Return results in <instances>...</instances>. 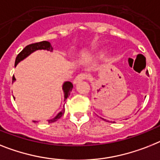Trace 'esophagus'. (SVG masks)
<instances>
[{
	"mask_svg": "<svg viewBox=\"0 0 160 160\" xmlns=\"http://www.w3.org/2000/svg\"><path fill=\"white\" fill-rule=\"evenodd\" d=\"M87 78H88V75L86 74V73H80V74H78L77 77L75 78L74 80H73V82L76 84V83L82 81V80H85Z\"/></svg>",
	"mask_w": 160,
	"mask_h": 160,
	"instance_id": "34e87169",
	"label": "esophagus"
}]
</instances>
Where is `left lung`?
Masks as SVG:
<instances>
[{"mask_svg":"<svg viewBox=\"0 0 160 160\" xmlns=\"http://www.w3.org/2000/svg\"><path fill=\"white\" fill-rule=\"evenodd\" d=\"M146 73H147V72H146Z\"/></svg>","mask_w":160,"mask_h":160,"instance_id":"obj_1","label":"left lung"}]
</instances>
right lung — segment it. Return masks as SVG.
Returning <instances> with one entry per match:
<instances>
[{"instance_id":"add662e5","label":"right lung","mask_w":160,"mask_h":160,"mask_svg":"<svg viewBox=\"0 0 160 160\" xmlns=\"http://www.w3.org/2000/svg\"><path fill=\"white\" fill-rule=\"evenodd\" d=\"M38 50H47V51H53V47H51V43L49 42H47V41H43V42H36V43H32V44L28 45L27 47H25L24 49H23V51H21L20 53L17 55L16 59H15V63H14V66H16L18 64V63L23 60V59L28 56L31 53L34 52L35 51H38ZM13 82L15 80V78L13 76V78H12ZM73 86H72V83L70 82H65L63 85V90H64V101L66 99L68 98V96L70 95V92L72 91ZM64 113V109H63L62 111L59 112L57 115L55 116L53 119L48 120V122H54L55 121H57L59 118H60L62 117V115ZM35 122V121H34Z\"/></svg>"}]
</instances>
